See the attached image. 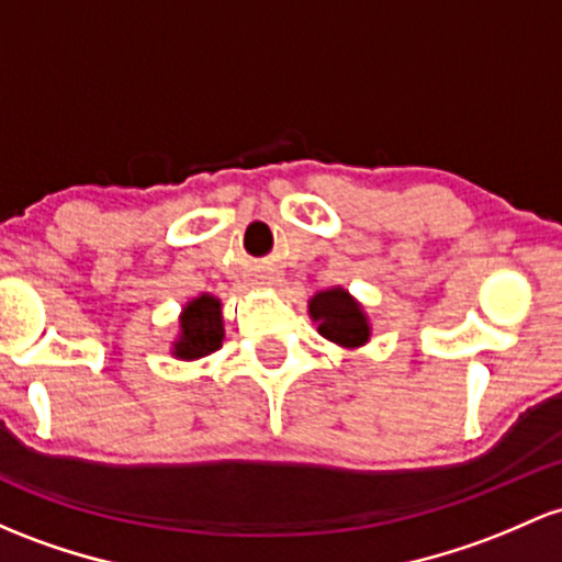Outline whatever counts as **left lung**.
<instances>
[{
	"label": "left lung",
	"mask_w": 562,
	"mask_h": 562,
	"mask_svg": "<svg viewBox=\"0 0 562 562\" xmlns=\"http://www.w3.org/2000/svg\"><path fill=\"white\" fill-rule=\"evenodd\" d=\"M306 312L317 325L319 336L338 349L357 351L371 341V317L347 288L333 285L328 291H317L306 304Z\"/></svg>",
	"instance_id": "8db88e82"
}]
</instances>
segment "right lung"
<instances>
[{"label":"right lung","mask_w":562,"mask_h":562,"mask_svg":"<svg viewBox=\"0 0 562 562\" xmlns=\"http://www.w3.org/2000/svg\"><path fill=\"white\" fill-rule=\"evenodd\" d=\"M224 336V304L211 293H200L181 306L170 355L181 362L202 360L221 349Z\"/></svg>","instance_id":"add662e5"}]
</instances>
